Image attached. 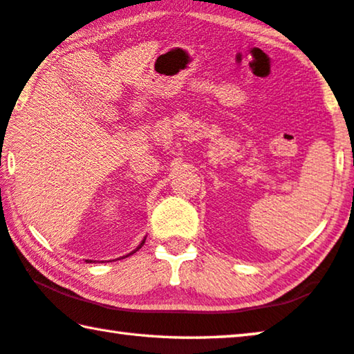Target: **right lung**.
<instances>
[{
  "label": "right lung",
  "instance_id": "obj_1",
  "mask_svg": "<svg viewBox=\"0 0 354 354\" xmlns=\"http://www.w3.org/2000/svg\"><path fill=\"white\" fill-rule=\"evenodd\" d=\"M145 239H147V237H145ZM145 239H143V241H142V243H140V245H139V247H137V248H136L134 251H131V253H129V254H127V256H123V257H128V256H131V254H134V253H136V251H139V250H140V248L143 247V243H145ZM86 262H93V261H88V259H87Z\"/></svg>",
  "mask_w": 354,
  "mask_h": 354
}]
</instances>
